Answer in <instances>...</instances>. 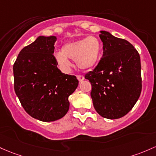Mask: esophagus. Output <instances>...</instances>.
Here are the masks:
<instances>
[{
    "instance_id": "obj_1",
    "label": "esophagus",
    "mask_w": 156,
    "mask_h": 156,
    "mask_svg": "<svg viewBox=\"0 0 156 156\" xmlns=\"http://www.w3.org/2000/svg\"><path fill=\"white\" fill-rule=\"evenodd\" d=\"M77 78H78V80L80 82L84 80V77H83V75H77Z\"/></svg>"
}]
</instances>
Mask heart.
Segmentation results:
<instances>
[{
	"label": "heart",
	"instance_id": "heart-1",
	"mask_svg": "<svg viewBox=\"0 0 156 156\" xmlns=\"http://www.w3.org/2000/svg\"><path fill=\"white\" fill-rule=\"evenodd\" d=\"M101 43L97 37L90 36L65 44L61 52L55 53L58 64L64 71L71 67L69 59L74 60L77 66L83 70L93 68L98 62L101 54Z\"/></svg>",
	"mask_w": 156,
	"mask_h": 156
}]
</instances>
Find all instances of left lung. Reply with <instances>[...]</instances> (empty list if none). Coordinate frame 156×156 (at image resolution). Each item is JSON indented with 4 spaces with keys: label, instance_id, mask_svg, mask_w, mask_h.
<instances>
[{
    "label": "left lung",
    "instance_id": "1",
    "mask_svg": "<svg viewBox=\"0 0 156 156\" xmlns=\"http://www.w3.org/2000/svg\"><path fill=\"white\" fill-rule=\"evenodd\" d=\"M100 33L103 57L85 78L92 84L96 112L105 119H117L131 110L141 95V60L129 41L107 31Z\"/></svg>",
    "mask_w": 156,
    "mask_h": 156
}]
</instances>
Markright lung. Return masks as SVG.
Wrapping results in <instances>:
<instances>
[{
    "label": "right lung",
    "instance_id": "right-lung-1",
    "mask_svg": "<svg viewBox=\"0 0 156 156\" xmlns=\"http://www.w3.org/2000/svg\"><path fill=\"white\" fill-rule=\"evenodd\" d=\"M55 36H38L20 51L13 66L15 92L30 116L44 122L63 118L68 98L78 87L74 75L61 73L53 55Z\"/></svg>",
    "mask_w": 156,
    "mask_h": 156
}]
</instances>
